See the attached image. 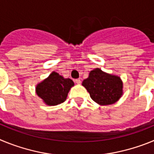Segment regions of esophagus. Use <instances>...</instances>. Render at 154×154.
<instances>
[{"label":"esophagus","mask_w":154,"mask_h":154,"mask_svg":"<svg viewBox=\"0 0 154 154\" xmlns=\"http://www.w3.org/2000/svg\"><path fill=\"white\" fill-rule=\"evenodd\" d=\"M75 83L79 84V85L81 84V79H76L75 80Z\"/></svg>","instance_id":"obj_1"}]
</instances>
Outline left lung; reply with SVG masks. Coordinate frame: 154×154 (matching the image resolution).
<instances>
[{
  "instance_id": "1",
  "label": "left lung",
  "mask_w": 154,
  "mask_h": 154,
  "mask_svg": "<svg viewBox=\"0 0 154 154\" xmlns=\"http://www.w3.org/2000/svg\"><path fill=\"white\" fill-rule=\"evenodd\" d=\"M82 85L93 101L100 105H110L118 101L123 94V82L118 76L107 74L101 69L91 71Z\"/></svg>"
}]
</instances>
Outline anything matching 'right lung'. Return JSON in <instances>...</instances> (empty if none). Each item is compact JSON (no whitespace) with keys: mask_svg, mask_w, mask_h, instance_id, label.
I'll return each instance as SVG.
<instances>
[{"mask_svg":"<svg viewBox=\"0 0 154 154\" xmlns=\"http://www.w3.org/2000/svg\"><path fill=\"white\" fill-rule=\"evenodd\" d=\"M74 82L70 79H64L53 72L46 79L37 85L38 96L49 106H55L65 102Z\"/></svg>","mask_w":154,"mask_h":154,"instance_id":"right-lung-1","label":"right lung"}]
</instances>
